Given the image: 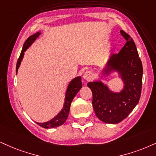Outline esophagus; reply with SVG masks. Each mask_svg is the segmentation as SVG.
Here are the masks:
<instances>
[{"label":"esophagus","mask_w":156,"mask_h":156,"mask_svg":"<svg viewBox=\"0 0 156 156\" xmlns=\"http://www.w3.org/2000/svg\"><path fill=\"white\" fill-rule=\"evenodd\" d=\"M93 77H94V76H93L92 72L90 71V70H87L83 74V78L87 81H89V80L93 79Z\"/></svg>","instance_id":"34e87169"}]
</instances>
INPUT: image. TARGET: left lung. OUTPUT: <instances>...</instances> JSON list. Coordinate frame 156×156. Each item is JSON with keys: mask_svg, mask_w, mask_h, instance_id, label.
Here are the masks:
<instances>
[{"mask_svg": "<svg viewBox=\"0 0 156 156\" xmlns=\"http://www.w3.org/2000/svg\"><path fill=\"white\" fill-rule=\"evenodd\" d=\"M120 33L127 42L118 54L110 57L104 71L109 73L117 70L125 84L123 90L112 92L98 81L87 84L93 94L92 105L96 117L109 124L119 123L130 114L138 104L143 85V65L136 45L125 31Z\"/></svg>", "mask_w": 156, "mask_h": 156, "instance_id": "obj_1", "label": "left lung"}]
</instances>
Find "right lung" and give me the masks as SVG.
<instances>
[{"label":"right lung","instance_id":"1","mask_svg":"<svg viewBox=\"0 0 156 156\" xmlns=\"http://www.w3.org/2000/svg\"><path fill=\"white\" fill-rule=\"evenodd\" d=\"M40 33L37 32L36 34L31 35L29 37L28 39L26 40V42L23 44L22 50L19 56V59H18L17 63H16V74L18 72V69H19V66H20L21 62L22 60L23 55H24V52L27 50V48L34 42V40L37 37L39 36ZM82 88V83H81V77H77V78H74L71 80L70 84L68 85V89H67L66 94V99H65L64 106L62 107V109L56 117L53 118L50 121L44 122V123H39V122H36L37 125L41 126L43 128H46V129H49V128H54L58 127L59 126L62 125V124L65 123L66 121L67 118L68 117L69 112H70V107L71 102L75 96L77 94V93L79 91L80 88Z\"/></svg>","mask_w":156,"mask_h":156}]
</instances>
